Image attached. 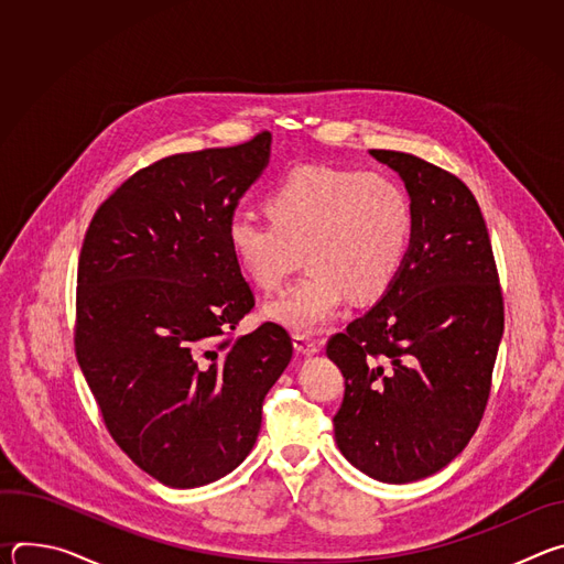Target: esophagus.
<instances>
[{
  "instance_id": "esophagus-1",
  "label": "esophagus",
  "mask_w": 564,
  "mask_h": 564,
  "mask_svg": "<svg viewBox=\"0 0 564 564\" xmlns=\"http://www.w3.org/2000/svg\"><path fill=\"white\" fill-rule=\"evenodd\" d=\"M294 350L301 355H314L318 350V341L307 335H294Z\"/></svg>"
}]
</instances>
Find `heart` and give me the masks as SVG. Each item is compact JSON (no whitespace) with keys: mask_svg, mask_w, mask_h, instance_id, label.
<instances>
[{"mask_svg":"<svg viewBox=\"0 0 564 564\" xmlns=\"http://www.w3.org/2000/svg\"><path fill=\"white\" fill-rule=\"evenodd\" d=\"M265 212L270 218L236 214L227 243L240 272L261 292L279 290L305 257L307 276L265 307L294 333L326 326L350 294L361 303L381 299L413 243V200L383 172L294 167L268 192Z\"/></svg>","mask_w":564,"mask_h":564,"instance_id":"b5f03b06","label":"heart"}]
</instances>
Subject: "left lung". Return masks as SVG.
Masks as SVG:
<instances>
[{"mask_svg":"<svg viewBox=\"0 0 564 564\" xmlns=\"http://www.w3.org/2000/svg\"><path fill=\"white\" fill-rule=\"evenodd\" d=\"M415 209L404 268L381 301L328 339L344 401L333 417L344 457L406 485L457 457L491 394L505 299L485 216L470 189L426 160L370 149Z\"/></svg>","mask_w":564,"mask_h":564,"instance_id":"1","label":"left lung"}]
</instances>
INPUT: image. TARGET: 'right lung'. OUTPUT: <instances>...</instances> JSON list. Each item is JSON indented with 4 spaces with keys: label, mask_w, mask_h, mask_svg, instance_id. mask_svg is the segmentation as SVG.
<instances>
[{
    "label": "right lung",
    "mask_w": 564,
    "mask_h": 564,
    "mask_svg": "<svg viewBox=\"0 0 564 564\" xmlns=\"http://www.w3.org/2000/svg\"><path fill=\"white\" fill-rule=\"evenodd\" d=\"M270 142L261 131L135 172L96 209L79 252L77 364L113 442L174 489L209 485L248 457L292 359L272 321L231 337L254 292L227 225Z\"/></svg>",
    "instance_id": "obj_1"
}]
</instances>
